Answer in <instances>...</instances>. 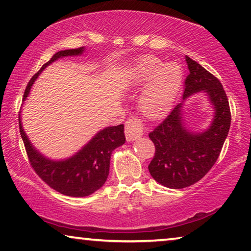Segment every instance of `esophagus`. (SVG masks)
I'll use <instances>...</instances> for the list:
<instances>
[{
	"label": "esophagus",
	"instance_id": "obj_1",
	"mask_svg": "<svg viewBox=\"0 0 251 251\" xmlns=\"http://www.w3.org/2000/svg\"><path fill=\"white\" fill-rule=\"evenodd\" d=\"M143 125L140 119L130 117L125 124V135L127 142H133L143 135Z\"/></svg>",
	"mask_w": 251,
	"mask_h": 251
}]
</instances>
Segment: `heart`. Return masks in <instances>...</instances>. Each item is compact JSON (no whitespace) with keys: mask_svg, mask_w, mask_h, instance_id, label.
I'll use <instances>...</instances> for the list:
<instances>
[{"mask_svg":"<svg viewBox=\"0 0 251 251\" xmlns=\"http://www.w3.org/2000/svg\"><path fill=\"white\" fill-rule=\"evenodd\" d=\"M126 86L143 87L138 105L146 117L158 118L166 114L180 90L183 71L176 62L164 63L152 54L142 55L130 63L125 75Z\"/></svg>","mask_w":251,"mask_h":251,"instance_id":"heart-1","label":"heart"}]
</instances>
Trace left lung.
Segmentation results:
<instances>
[{"mask_svg": "<svg viewBox=\"0 0 251 251\" xmlns=\"http://www.w3.org/2000/svg\"><path fill=\"white\" fill-rule=\"evenodd\" d=\"M190 74L180 104L152 133L155 156L149 171L155 181L169 189H183L200 181L217 162L228 136L231 114L221 82L197 61L185 55ZM202 91L214 111L212 123L205 130L193 131L184 119V102Z\"/></svg>", "mask_w": 251, "mask_h": 251, "instance_id": "obj_1", "label": "left lung"}]
</instances>
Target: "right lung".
Instances as JSON below:
<instances>
[{
    "label": "right lung",
    "mask_w": 251,
    "mask_h": 251,
    "mask_svg": "<svg viewBox=\"0 0 251 251\" xmlns=\"http://www.w3.org/2000/svg\"><path fill=\"white\" fill-rule=\"evenodd\" d=\"M86 51L85 47L78 49L61 50L54 53L42 66L26 86L23 104L29 96L34 81L48 66L65 57H79ZM21 111L19 114L20 134L25 143L27 156L38 176L48 185L61 194L69 197H88L105 184L109 174L110 156L115 149L124 144L126 138L124 125L105 127L90 138L78 152L62 160H52L43 155L29 140L22 125Z\"/></svg>",
    "instance_id": "add662e5"
}]
</instances>
